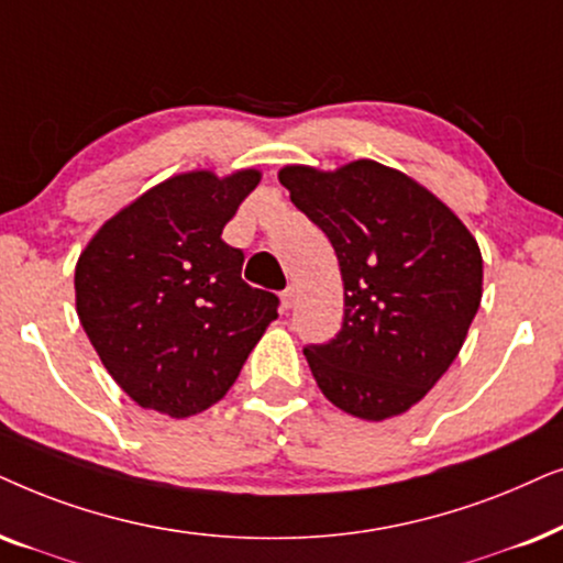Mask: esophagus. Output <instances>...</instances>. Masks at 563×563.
Masks as SVG:
<instances>
[{"label": "esophagus", "instance_id": "obj_1", "mask_svg": "<svg viewBox=\"0 0 563 563\" xmlns=\"http://www.w3.org/2000/svg\"><path fill=\"white\" fill-rule=\"evenodd\" d=\"M283 306H286V309H290V306L296 303V298H298V288L296 286H288L286 290H283Z\"/></svg>", "mask_w": 563, "mask_h": 563}]
</instances>
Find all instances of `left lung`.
I'll return each mask as SVG.
<instances>
[{
    "label": "left lung",
    "mask_w": 563,
    "mask_h": 563,
    "mask_svg": "<svg viewBox=\"0 0 563 563\" xmlns=\"http://www.w3.org/2000/svg\"><path fill=\"white\" fill-rule=\"evenodd\" d=\"M277 179L340 262V334L303 347L321 394L368 422L404 415L451 368L482 303L474 234L424 185L373 159L288 164Z\"/></svg>",
    "instance_id": "8db88e82"
}]
</instances>
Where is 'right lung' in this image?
Segmentation results:
<instances>
[{
  "instance_id": "obj_1",
  "label": "right lung",
  "mask_w": 563,
  "mask_h": 563,
  "mask_svg": "<svg viewBox=\"0 0 563 563\" xmlns=\"http://www.w3.org/2000/svg\"><path fill=\"white\" fill-rule=\"evenodd\" d=\"M260 169H192L102 223L74 269L81 327L139 407L185 419L221 401L277 319V296L242 280L221 239Z\"/></svg>"
}]
</instances>
